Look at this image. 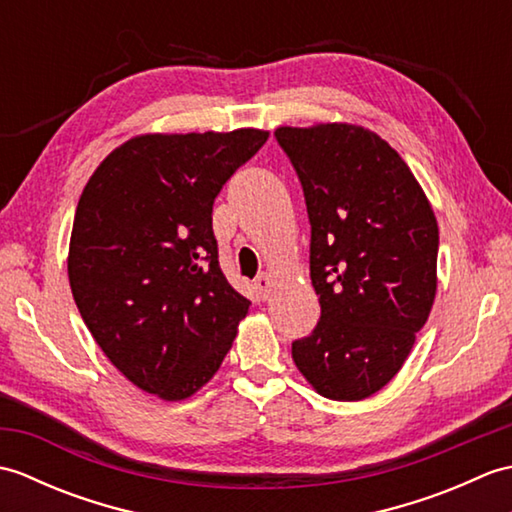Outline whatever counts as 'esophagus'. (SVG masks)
Instances as JSON below:
<instances>
[{
    "mask_svg": "<svg viewBox=\"0 0 512 512\" xmlns=\"http://www.w3.org/2000/svg\"><path fill=\"white\" fill-rule=\"evenodd\" d=\"M255 288L259 292V297L268 299L270 297V288H273V277H270L268 273H262V275L255 279Z\"/></svg>",
    "mask_w": 512,
    "mask_h": 512,
    "instance_id": "esophagus-1",
    "label": "esophagus"
}]
</instances>
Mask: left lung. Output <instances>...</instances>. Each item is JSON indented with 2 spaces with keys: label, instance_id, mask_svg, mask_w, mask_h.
<instances>
[{
  "label": "left lung",
  "instance_id": "1",
  "mask_svg": "<svg viewBox=\"0 0 512 512\" xmlns=\"http://www.w3.org/2000/svg\"><path fill=\"white\" fill-rule=\"evenodd\" d=\"M306 195L321 319L292 343L317 394L356 402L394 378L438 290V220L407 162L352 123L277 127Z\"/></svg>",
  "mask_w": 512,
  "mask_h": 512
}]
</instances>
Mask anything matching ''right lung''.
Masks as SVG:
<instances>
[{"mask_svg": "<svg viewBox=\"0 0 512 512\" xmlns=\"http://www.w3.org/2000/svg\"><path fill=\"white\" fill-rule=\"evenodd\" d=\"M266 129L140 134L90 176L74 213L68 277L81 317L129 383L160 400L200 391L250 301L228 284L213 200Z\"/></svg>", "mask_w": 512, "mask_h": 512, "instance_id": "obj_1", "label": "right lung"}]
</instances>
